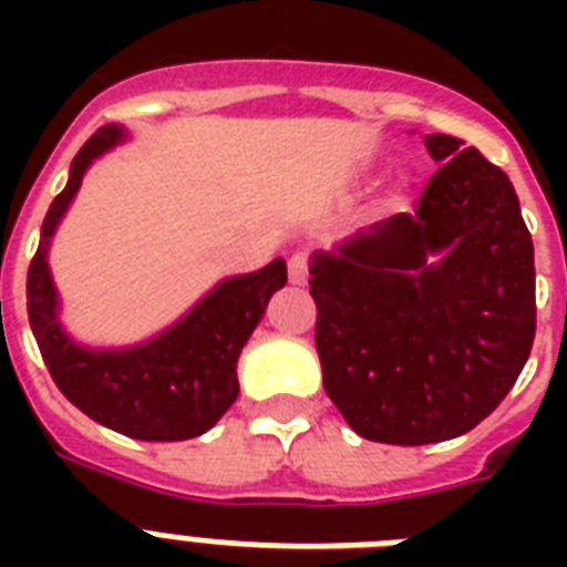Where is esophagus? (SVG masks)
I'll return each instance as SVG.
<instances>
[{
	"label": "esophagus",
	"instance_id": "34e87169",
	"mask_svg": "<svg viewBox=\"0 0 567 567\" xmlns=\"http://www.w3.org/2000/svg\"><path fill=\"white\" fill-rule=\"evenodd\" d=\"M288 279H291V285L309 282V252H306V249H297V252L288 258Z\"/></svg>",
	"mask_w": 567,
	"mask_h": 567
}]
</instances>
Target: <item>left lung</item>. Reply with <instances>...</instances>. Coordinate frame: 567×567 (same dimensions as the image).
Returning a JSON list of instances; mask_svg holds the SVG:
<instances>
[{"mask_svg":"<svg viewBox=\"0 0 567 567\" xmlns=\"http://www.w3.org/2000/svg\"><path fill=\"white\" fill-rule=\"evenodd\" d=\"M423 141L441 167L417 212L355 231L309 267L329 400L362 439L403 447L474 430L536 338L533 238L509 176L458 137Z\"/></svg>","mask_w":567,"mask_h":567,"instance_id":"obj_1","label":"left lung"}]
</instances>
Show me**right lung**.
I'll return each instance as SVG.
<instances>
[{"label": "right lung", "instance_id": "add662e5", "mask_svg": "<svg viewBox=\"0 0 567 567\" xmlns=\"http://www.w3.org/2000/svg\"><path fill=\"white\" fill-rule=\"evenodd\" d=\"M123 128L102 126L79 150L66 188L52 199L29 265V323L61 394L87 417L128 439L185 441L220 421L238 396V355L265 318L267 300L288 282L282 258L256 274L231 276L153 341L126 350H87L58 323V293L47 252L58 220L73 203L93 158L123 141Z\"/></svg>", "mask_w": 567, "mask_h": 567}]
</instances>
